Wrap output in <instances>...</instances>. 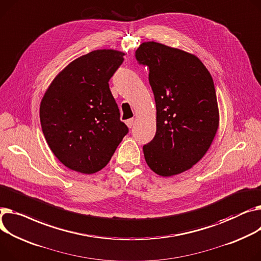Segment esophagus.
Wrapping results in <instances>:
<instances>
[{
    "instance_id": "1",
    "label": "esophagus",
    "mask_w": 261,
    "mask_h": 261,
    "mask_svg": "<svg viewBox=\"0 0 261 261\" xmlns=\"http://www.w3.org/2000/svg\"><path fill=\"white\" fill-rule=\"evenodd\" d=\"M127 126L129 128H132L134 126V118H130V119L127 120Z\"/></svg>"
}]
</instances>
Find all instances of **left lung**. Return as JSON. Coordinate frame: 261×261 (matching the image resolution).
Listing matches in <instances>:
<instances>
[{
    "label": "left lung",
    "mask_w": 261,
    "mask_h": 261,
    "mask_svg": "<svg viewBox=\"0 0 261 261\" xmlns=\"http://www.w3.org/2000/svg\"><path fill=\"white\" fill-rule=\"evenodd\" d=\"M135 59L149 68L156 105V133L143 147L145 160L161 176L179 174L202 159L216 134L213 79L198 58L160 43H143Z\"/></svg>",
    "instance_id": "left-lung-1"
}]
</instances>
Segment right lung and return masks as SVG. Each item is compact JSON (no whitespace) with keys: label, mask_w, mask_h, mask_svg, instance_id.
<instances>
[{"label":"right lung","mask_w":261,"mask_h":261,"mask_svg":"<svg viewBox=\"0 0 261 261\" xmlns=\"http://www.w3.org/2000/svg\"><path fill=\"white\" fill-rule=\"evenodd\" d=\"M124 56L102 49L80 57L60 72L41 101L47 144L69 169L85 174L99 171L129 132L109 88Z\"/></svg>","instance_id":"obj_1"}]
</instances>
